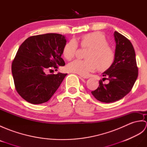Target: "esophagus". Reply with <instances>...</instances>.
<instances>
[{
    "label": "esophagus",
    "instance_id": "34e87169",
    "mask_svg": "<svg viewBox=\"0 0 147 147\" xmlns=\"http://www.w3.org/2000/svg\"><path fill=\"white\" fill-rule=\"evenodd\" d=\"M80 76L82 77V78H84V79H88V78H89V77H88V76H83V75H80Z\"/></svg>",
    "mask_w": 147,
    "mask_h": 147
}]
</instances>
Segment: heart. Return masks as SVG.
I'll return each mask as SVG.
<instances>
[{
    "mask_svg": "<svg viewBox=\"0 0 147 147\" xmlns=\"http://www.w3.org/2000/svg\"><path fill=\"white\" fill-rule=\"evenodd\" d=\"M105 36L101 32H95L86 34L81 38V45L83 48H89L86 51V59H76L67 65V71L86 76L98 69L104 71L114 64L115 54L109 46ZM78 44L75 40L72 39L66 43L63 48L62 54L67 60H71L76 54Z\"/></svg>",
    "mask_w": 147,
    "mask_h": 147,
    "instance_id": "heart-1",
    "label": "heart"
}]
</instances>
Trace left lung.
Wrapping results in <instances>:
<instances>
[{"label":"left lung","mask_w":147,"mask_h":147,"mask_svg":"<svg viewBox=\"0 0 147 147\" xmlns=\"http://www.w3.org/2000/svg\"><path fill=\"white\" fill-rule=\"evenodd\" d=\"M115 41V58L112 66L103 73V79L109 83H103L100 80L99 86L92 95L98 101L111 103L123 98L131 90L138 75L135 49L132 43L119 33H114ZM104 81V80H102Z\"/></svg>","instance_id":"obj_1"}]
</instances>
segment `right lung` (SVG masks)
<instances>
[{
	"label": "right lung",
	"mask_w": 147,
	"mask_h": 147,
	"mask_svg": "<svg viewBox=\"0 0 147 147\" xmlns=\"http://www.w3.org/2000/svg\"><path fill=\"white\" fill-rule=\"evenodd\" d=\"M65 36L47 33L30 36L20 45L12 63L16 90L22 98L33 104L47 102L67 74H47L51 68L64 66L61 57Z\"/></svg>",
	"instance_id": "obj_1"
}]
</instances>
